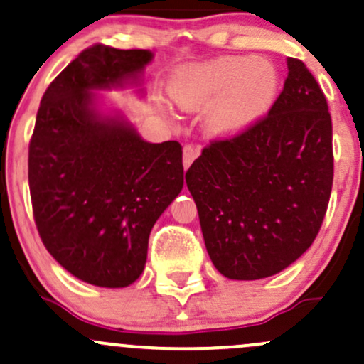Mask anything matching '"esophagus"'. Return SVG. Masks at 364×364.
Here are the masks:
<instances>
[{"label":"esophagus","instance_id":"esophagus-1","mask_svg":"<svg viewBox=\"0 0 364 364\" xmlns=\"http://www.w3.org/2000/svg\"><path fill=\"white\" fill-rule=\"evenodd\" d=\"M198 152L200 150L193 147V145H185V149H183V166H185V169L190 168L191 162L198 156Z\"/></svg>","mask_w":364,"mask_h":364}]
</instances>
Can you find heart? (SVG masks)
<instances>
[{"instance_id": "heart-1", "label": "heart", "mask_w": 364, "mask_h": 364, "mask_svg": "<svg viewBox=\"0 0 364 364\" xmlns=\"http://www.w3.org/2000/svg\"><path fill=\"white\" fill-rule=\"evenodd\" d=\"M281 78L277 68L257 56H224L181 68L169 90L179 107L200 111L210 106L207 129L229 139L262 121L277 99Z\"/></svg>"}]
</instances>
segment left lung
Wrapping results in <instances>:
<instances>
[{"label": "left lung", "instance_id": "1", "mask_svg": "<svg viewBox=\"0 0 364 364\" xmlns=\"http://www.w3.org/2000/svg\"><path fill=\"white\" fill-rule=\"evenodd\" d=\"M269 114L210 140L186 171L208 257L224 277L255 281L289 267L318 235L333 181L332 118L318 82L287 58Z\"/></svg>", "mask_w": 364, "mask_h": 364}]
</instances>
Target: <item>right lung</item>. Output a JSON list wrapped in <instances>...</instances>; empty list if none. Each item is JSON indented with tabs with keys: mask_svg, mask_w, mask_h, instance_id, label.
<instances>
[{
	"mask_svg": "<svg viewBox=\"0 0 364 364\" xmlns=\"http://www.w3.org/2000/svg\"><path fill=\"white\" fill-rule=\"evenodd\" d=\"M147 49L94 44L49 83L28 144V186L41 240L63 269L99 287L144 272L149 236L183 188V147L149 144L94 107L90 90L136 80Z\"/></svg>",
	"mask_w": 364,
	"mask_h": 364,
	"instance_id": "right-lung-1",
	"label": "right lung"
}]
</instances>
